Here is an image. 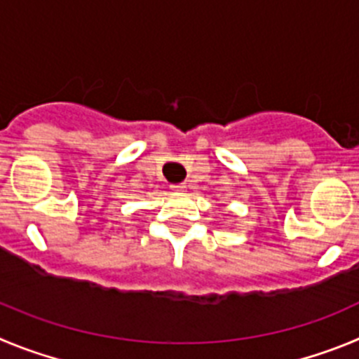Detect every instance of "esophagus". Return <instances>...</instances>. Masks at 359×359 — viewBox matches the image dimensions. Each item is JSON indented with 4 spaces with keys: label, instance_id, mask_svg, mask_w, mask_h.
Instances as JSON below:
<instances>
[{
    "label": "esophagus",
    "instance_id": "1",
    "mask_svg": "<svg viewBox=\"0 0 359 359\" xmlns=\"http://www.w3.org/2000/svg\"><path fill=\"white\" fill-rule=\"evenodd\" d=\"M173 189H175V191L184 193L186 191V184H177V186H173Z\"/></svg>",
    "mask_w": 359,
    "mask_h": 359
}]
</instances>
